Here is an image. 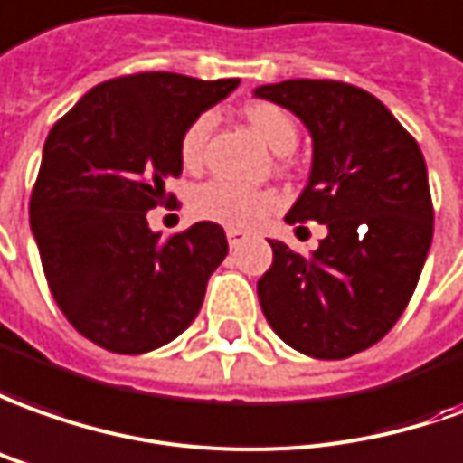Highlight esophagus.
<instances>
[{
  "mask_svg": "<svg viewBox=\"0 0 463 463\" xmlns=\"http://www.w3.org/2000/svg\"><path fill=\"white\" fill-rule=\"evenodd\" d=\"M247 237H250V234L241 232V229H226V239H229V247H232V250H237L241 241H247Z\"/></svg>",
  "mask_w": 463,
  "mask_h": 463,
  "instance_id": "esophagus-1",
  "label": "esophagus"
}]
</instances>
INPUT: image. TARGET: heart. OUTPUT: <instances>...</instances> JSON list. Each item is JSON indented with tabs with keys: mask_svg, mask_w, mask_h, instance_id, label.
<instances>
[{
	"mask_svg": "<svg viewBox=\"0 0 463 463\" xmlns=\"http://www.w3.org/2000/svg\"><path fill=\"white\" fill-rule=\"evenodd\" d=\"M244 118L251 126V130L272 148L274 153H289L298 143V123L295 118L287 113L279 105L267 103V100H254L244 108ZM213 120L209 113L199 116L189 128L184 130L181 138V161L184 165L201 164L203 158V146L212 133ZM277 206V196L272 191H251L234 186L229 181H209L191 196V209L201 219H209L216 224L232 226V229H247L254 226L260 219Z\"/></svg>",
	"mask_w": 463,
	"mask_h": 463,
	"instance_id": "heart-1",
	"label": "heart"
}]
</instances>
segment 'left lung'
<instances>
[{"instance_id": "1", "label": "left lung", "mask_w": 463, "mask_h": 463, "mask_svg": "<svg viewBox=\"0 0 463 463\" xmlns=\"http://www.w3.org/2000/svg\"><path fill=\"white\" fill-rule=\"evenodd\" d=\"M254 98L310 130V178L285 222L327 226L310 257L269 239L272 267L257 282L264 317L310 358H350L396 325L419 285L433 237L423 153L378 98L347 82L285 80Z\"/></svg>"}]
</instances>
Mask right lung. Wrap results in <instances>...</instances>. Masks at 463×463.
<instances>
[{
    "label": "right lung",
    "mask_w": 463,
    "mask_h": 463,
    "mask_svg": "<svg viewBox=\"0 0 463 463\" xmlns=\"http://www.w3.org/2000/svg\"><path fill=\"white\" fill-rule=\"evenodd\" d=\"M237 78L140 72L85 92L44 140L30 226L47 285L70 325L110 353L171 343L199 315L224 262V229L199 222L171 239L148 212L181 176V138Z\"/></svg>",
    "instance_id": "1"
}]
</instances>
